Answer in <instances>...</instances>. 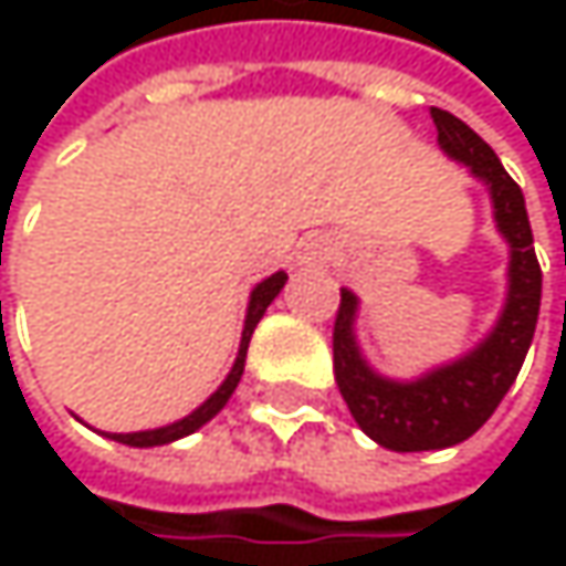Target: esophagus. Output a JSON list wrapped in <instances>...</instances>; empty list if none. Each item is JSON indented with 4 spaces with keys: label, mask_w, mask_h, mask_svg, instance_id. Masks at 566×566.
Wrapping results in <instances>:
<instances>
[{
    "label": "esophagus",
    "mask_w": 566,
    "mask_h": 566,
    "mask_svg": "<svg viewBox=\"0 0 566 566\" xmlns=\"http://www.w3.org/2000/svg\"><path fill=\"white\" fill-rule=\"evenodd\" d=\"M337 259V242L331 235H311L297 249V265L301 269H327Z\"/></svg>",
    "instance_id": "34e87169"
}]
</instances>
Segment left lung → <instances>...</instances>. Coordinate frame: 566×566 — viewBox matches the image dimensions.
I'll use <instances>...</instances> for the list:
<instances>
[{"label":"left lung","instance_id":"left-lung-1","mask_svg":"<svg viewBox=\"0 0 566 566\" xmlns=\"http://www.w3.org/2000/svg\"><path fill=\"white\" fill-rule=\"evenodd\" d=\"M432 124L439 150L469 167L489 189L495 229L509 245V284L492 331L475 347L409 380L387 377L367 360L357 340L360 297L350 287H340V311L334 321V380L357 426L377 446L394 452L449 449L479 432L511 390L541 311V265L534 259V235L521 186L465 120L432 107Z\"/></svg>","mask_w":566,"mask_h":566}]
</instances>
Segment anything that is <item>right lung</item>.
Masks as SVG:
<instances>
[{
	"label": "right lung",
	"mask_w": 566,
	"mask_h": 566,
	"mask_svg": "<svg viewBox=\"0 0 566 566\" xmlns=\"http://www.w3.org/2000/svg\"><path fill=\"white\" fill-rule=\"evenodd\" d=\"M284 282H287V275H284V272H275V275L262 279V282L252 287V294H249V307H245V324H242V340H239L235 364H232V370L226 374V380L216 387V394L209 396L206 402H199L189 416H182V419H176V422H167V426L140 429V432H107V439L124 442V446H134V449H154V446H170V442H176V439L192 436L196 429H202V426H206V422H209V419H212L226 402H229V396L235 394V387H239V380H242V370H245L249 340H252V334H255V327H259L262 314L269 311V304L282 294Z\"/></svg>",
	"instance_id": "1"
}]
</instances>
